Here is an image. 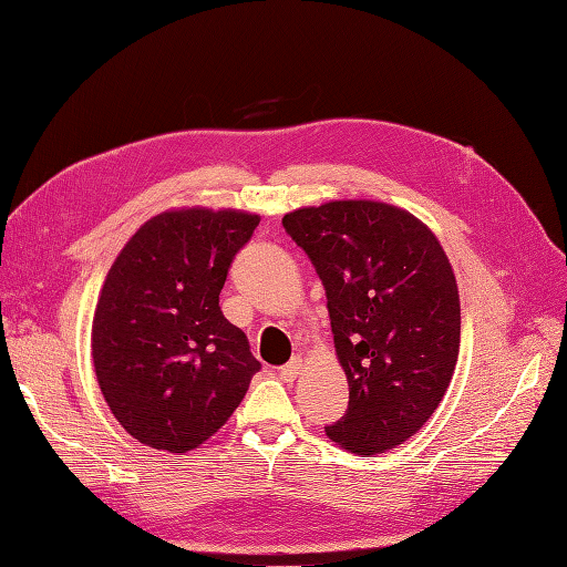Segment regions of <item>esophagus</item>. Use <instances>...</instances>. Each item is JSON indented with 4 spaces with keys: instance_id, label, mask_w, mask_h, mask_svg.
<instances>
[{
    "instance_id": "obj_1",
    "label": "esophagus",
    "mask_w": 567,
    "mask_h": 567,
    "mask_svg": "<svg viewBox=\"0 0 567 567\" xmlns=\"http://www.w3.org/2000/svg\"><path fill=\"white\" fill-rule=\"evenodd\" d=\"M300 371H302V359H300V357H293L286 367H281V369H279L281 379H284V381H288V383H293V381L298 379V373H300Z\"/></svg>"
}]
</instances>
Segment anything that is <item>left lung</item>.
Segmentation results:
<instances>
[{"mask_svg":"<svg viewBox=\"0 0 567 567\" xmlns=\"http://www.w3.org/2000/svg\"><path fill=\"white\" fill-rule=\"evenodd\" d=\"M326 290L348 411L326 435L354 454L398 447L433 416L461 342L452 265L437 236L379 200H331L284 217Z\"/></svg>","mask_w":567,"mask_h":567,"instance_id":"1","label":"left lung"}]
</instances>
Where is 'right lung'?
Masks as SVG:
<instances>
[{
    "label": "right lung",
    "instance_id": "right-lung-1",
    "mask_svg": "<svg viewBox=\"0 0 567 567\" xmlns=\"http://www.w3.org/2000/svg\"><path fill=\"white\" fill-rule=\"evenodd\" d=\"M260 225L241 210H167L115 257L92 323L101 392L153 450H196L229 421L260 362L219 310L234 255Z\"/></svg>",
    "mask_w": 567,
    "mask_h": 567
}]
</instances>
